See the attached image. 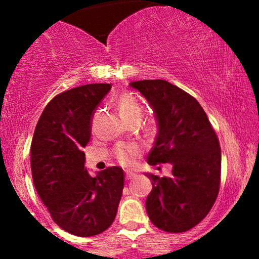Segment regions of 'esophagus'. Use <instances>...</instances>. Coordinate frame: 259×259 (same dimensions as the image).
<instances>
[{"mask_svg":"<svg viewBox=\"0 0 259 259\" xmlns=\"http://www.w3.org/2000/svg\"><path fill=\"white\" fill-rule=\"evenodd\" d=\"M125 178H126V180H133L134 178H136V174L133 173V171H126Z\"/></svg>","mask_w":259,"mask_h":259,"instance_id":"obj_1","label":"esophagus"}]
</instances>
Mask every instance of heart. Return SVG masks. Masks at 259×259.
I'll return each instance as SVG.
<instances>
[{"instance_id": "1", "label": "heart", "mask_w": 259, "mask_h": 259, "mask_svg": "<svg viewBox=\"0 0 259 259\" xmlns=\"http://www.w3.org/2000/svg\"><path fill=\"white\" fill-rule=\"evenodd\" d=\"M118 111H119L120 117L123 118L126 123H130L133 120H140L142 114L141 105L139 101L133 96V95L125 94L120 97L118 101ZM140 156V150L135 145H120L115 148L114 157L120 163L121 165L130 167L136 162L138 157Z\"/></svg>"}]
</instances>
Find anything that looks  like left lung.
I'll use <instances>...</instances> for the list:
<instances>
[{
    "instance_id": "1",
    "label": "left lung",
    "mask_w": 259,
    "mask_h": 259,
    "mask_svg": "<svg viewBox=\"0 0 259 259\" xmlns=\"http://www.w3.org/2000/svg\"><path fill=\"white\" fill-rule=\"evenodd\" d=\"M153 108L158 134L147 156L151 165L170 163L171 177L146 174L152 191L148 218L167 233H184L209 213L221 187L219 140L195 97L165 80L130 82Z\"/></svg>"
}]
</instances>
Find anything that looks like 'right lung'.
Masks as SVG:
<instances>
[{
	"label": "right lung",
	"mask_w": 259,
	"mask_h": 259,
	"mask_svg": "<svg viewBox=\"0 0 259 259\" xmlns=\"http://www.w3.org/2000/svg\"><path fill=\"white\" fill-rule=\"evenodd\" d=\"M111 88L88 84L58 94L45 107L32 136L35 189L53 222L76 236H94L111 227L123 194V169L108 167L90 177L82 152L95 109Z\"/></svg>",
	"instance_id": "1"
}]
</instances>
